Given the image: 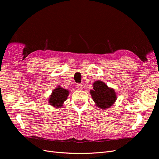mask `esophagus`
Instances as JSON below:
<instances>
[{"label": "esophagus", "mask_w": 159, "mask_h": 159, "mask_svg": "<svg viewBox=\"0 0 159 159\" xmlns=\"http://www.w3.org/2000/svg\"><path fill=\"white\" fill-rule=\"evenodd\" d=\"M77 88L79 90L82 89V84H77Z\"/></svg>", "instance_id": "34e87169"}]
</instances>
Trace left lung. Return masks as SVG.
I'll list each match as a JSON object with an SVG mask.
<instances>
[{"label": "left lung", "instance_id": "obj_1", "mask_svg": "<svg viewBox=\"0 0 159 159\" xmlns=\"http://www.w3.org/2000/svg\"><path fill=\"white\" fill-rule=\"evenodd\" d=\"M90 94L96 106L103 110L110 107L117 98L115 89L108 87L101 80L93 82V89L90 90Z\"/></svg>", "mask_w": 159, "mask_h": 159}]
</instances>
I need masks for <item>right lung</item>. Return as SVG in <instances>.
<instances>
[{
	"instance_id": "obj_1",
	"label": "right lung",
	"mask_w": 159,
	"mask_h": 159,
	"mask_svg": "<svg viewBox=\"0 0 159 159\" xmlns=\"http://www.w3.org/2000/svg\"><path fill=\"white\" fill-rule=\"evenodd\" d=\"M70 93V91L58 86L52 91V94L50 95L48 99V102L49 105L53 107H61L63 104Z\"/></svg>"
}]
</instances>
